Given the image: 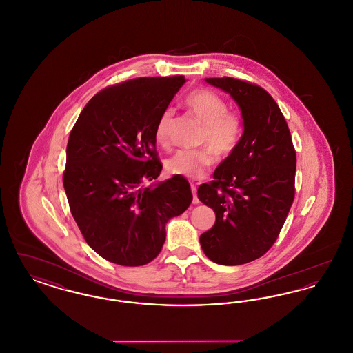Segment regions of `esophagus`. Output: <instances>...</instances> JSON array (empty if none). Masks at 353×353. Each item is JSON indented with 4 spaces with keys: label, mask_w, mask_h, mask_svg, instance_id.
Masks as SVG:
<instances>
[{
    "label": "esophagus",
    "mask_w": 353,
    "mask_h": 353,
    "mask_svg": "<svg viewBox=\"0 0 353 353\" xmlns=\"http://www.w3.org/2000/svg\"><path fill=\"white\" fill-rule=\"evenodd\" d=\"M190 188H192V193H193V203H199L200 201L197 199V188H196V185L192 184Z\"/></svg>",
    "instance_id": "esophagus-1"
}]
</instances>
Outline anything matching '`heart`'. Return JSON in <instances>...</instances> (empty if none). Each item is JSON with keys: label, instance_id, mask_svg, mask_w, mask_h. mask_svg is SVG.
I'll return each mask as SVG.
<instances>
[{"label": "heart", "instance_id": "obj_1", "mask_svg": "<svg viewBox=\"0 0 353 353\" xmlns=\"http://www.w3.org/2000/svg\"><path fill=\"white\" fill-rule=\"evenodd\" d=\"M185 104L203 124L201 143L209 148L177 151L167 160L165 168L170 174L196 180L201 179L206 170L213 165V151L221 157L234 151L241 137V119L233 112H229L226 101L210 90H197L192 92L186 98ZM172 118V110H167L156 124L154 139L160 145L168 144Z\"/></svg>", "mask_w": 353, "mask_h": 353}]
</instances>
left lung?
Segmentation results:
<instances>
[{
	"mask_svg": "<svg viewBox=\"0 0 353 353\" xmlns=\"http://www.w3.org/2000/svg\"><path fill=\"white\" fill-rule=\"evenodd\" d=\"M236 103L243 132L197 197L216 213L200 236L214 263L236 266L262 256L276 241L295 194L296 154L278 104L263 88L234 78H205Z\"/></svg>",
	"mask_w": 353,
	"mask_h": 353,
	"instance_id": "obj_1",
	"label": "left lung"
}]
</instances>
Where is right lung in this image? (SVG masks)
<instances>
[{
	"mask_svg": "<svg viewBox=\"0 0 353 353\" xmlns=\"http://www.w3.org/2000/svg\"><path fill=\"white\" fill-rule=\"evenodd\" d=\"M185 82L154 77L108 87L85 104L68 137L63 186L71 214L88 246L112 263H150L167 222L193 200L183 176L156 181L163 169L156 124ZM145 181L152 185L143 187Z\"/></svg>",
	"mask_w": 353,
	"mask_h": 353,
	"instance_id": "right-lung-1",
	"label": "right lung"
}]
</instances>
